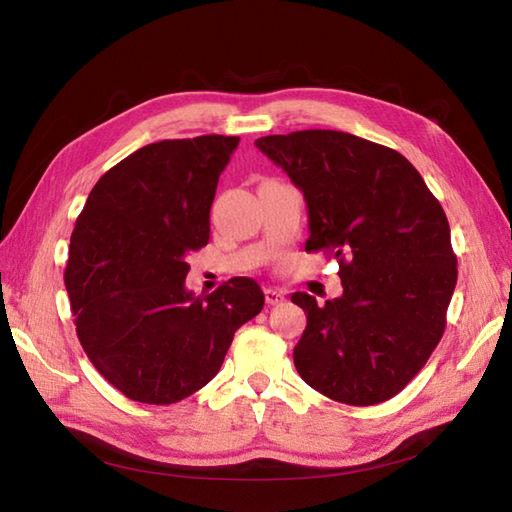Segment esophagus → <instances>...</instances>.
<instances>
[{"label": "esophagus", "mask_w": 512, "mask_h": 512, "mask_svg": "<svg viewBox=\"0 0 512 512\" xmlns=\"http://www.w3.org/2000/svg\"><path fill=\"white\" fill-rule=\"evenodd\" d=\"M265 300H267V304H280L282 300H285V291L276 289V287H267L265 289Z\"/></svg>", "instance_id": "1"}]
</instances>
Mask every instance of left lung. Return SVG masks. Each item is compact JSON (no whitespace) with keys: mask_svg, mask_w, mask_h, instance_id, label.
I'll list each match as a JSON object with an SVG mask.
<instances>
[{"mask_svg":"<svg viewBox=\"0 0 512 512\" xmlns=\"http://www.w3.org/2000/svg\"><path fill=\"white\" fill-rule=\"evenodd\" d=\"M309 208L306 252L337 258L344 293L306 313L293 363L313 390L346 405L399 394L438 346L458 280L447 214L405 157L344 131L258 138Z\"/></svg>","mask_w":512,"mask_h":512,"instance_id":"left-lung-1","label":"left lung"}]
</instances>
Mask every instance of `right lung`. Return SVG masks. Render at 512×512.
<instances>
[{"label":"right lung","instance_id":"obj_1","mask_svg":"<svg viewBox=\"0 0 512 512\" xmlns=\"http://www.w3.org/2000/svg\"><path fill=\"white\" fill-rule=\"evenodd\" d=\"M236 146L227 135L146 144L98 179L78 214L65 267L76 335L131 401L170 405L201 390L234 333L263 311L252 278L197 298L184 285Z\"/></svg>","mask_w":512,"mask_h":512}]
</instances>
